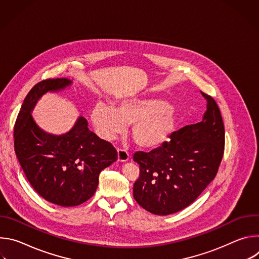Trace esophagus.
<instances>
[{
  "label": "esophagus",
  "mask_w": 259,
  "mask_h": 259,
  "mask_svg": "<svg viewBox=\"0 0 259 259\" xmlns=\"http://www.w3.org/2000/svg\"><path fill=\"white\" fill-rule=\"evenodd\" d=\"M130 158V154L126 150H118V161L120 162H126Z\"/></svg>",
  "instance_id": "obj_1"
}]
</instances>
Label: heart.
Here are the masks:
<instances>
[{
	"label": "heart",
	"instance_id": "1",
	"mask_svg": "<svg viewBox=\"0 0 259 259\" xmlns=\"http://www.w3.org/2000/svg\"><path fill=\"white\" fill-rule=\"evenodd\" d=\"M171 105L157 97L130 98L115 107L97 103L91 113V122L97 133L112 140L131 126V136L139 147L152 149L164 143L175 131L177 118Z\"/></svg>",
	"mask_w": 259,
	"mask_h": 259
}]
</instances>
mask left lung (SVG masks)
<instances>
[{"label": "left lung", "mask_w": 259, "mask_h": 259, "mask_svg": "<svg viewBox=\"0 0 259 259\" xmlns=\"http://www.w3.org/2000/svg\"><path fill=\"white\" fill-rule=\"evenodd\" d=\"M203 120L173 132L150 153L136 152L139 165L133 197L146 211L169 215L191 205L215 178L225 152V126L216 101L202 92Z\"/></svg>", "instance_id": "left-lung-1"}]
</instances>
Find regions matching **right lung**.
<instances>
[{
  "instance_id": "add662e5",
  "label": "right lung",
  "mask_w": 259,
  "mask_h": 259,
  "mask_svg": "<svg viewBox=\"0 0 259 259\" xmlns=\"http://www.w3.org/2000/svg\"><path fill=\"white\" fill-rule=\"evenodd\" d=\"M70 84L64 78L35 84L14 125L15 154L30 186L46 201L62 207L89 200L97 189L99 173L118 159L113 144L90 131L83 117L69 132L58 136L44 132L34 123L30 113L38 99Z\"/></svg>"
}]
</instances>
